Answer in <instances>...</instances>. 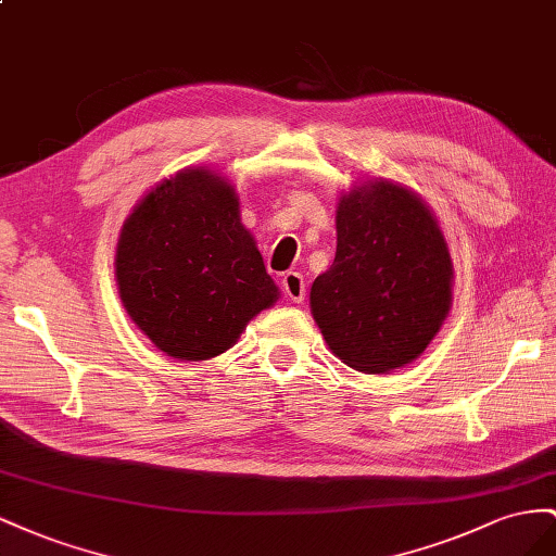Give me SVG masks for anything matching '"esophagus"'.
Returning a JSON list of instances; mask_svg holds the SVG:
<instances>
[{
	"label": "esophagus",
	"instance_id": "34e87169",
	"mask_svg": "<svg viewBox=\"0 0 556 556\" xmlns=\"http://www.w3.org/2000/svg\"><path fill=\"white\" fill-rule=\"evenodd\" d=\"M281 289L283 293H287L289 300H293V303H305V279L300 273H287L281 277Z\"/></svg>",
	"mask_w": 556,
	"mask_h": 556
}]
</instances>
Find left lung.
Wrapping results in <instances>:
<instances>
[{"instance_id":"1","label":"left lung","mask_w":556,"mask_h":556,"mask_svg":"<svg viewBox=\"0 0 556 556\" xmlns=\"http://www.w3.org/2000/svg\"><path fill=\"white\" fill-rule=\"evenodd\" d=\"M336 228V261L309 291L314 321L349 368H403L452 309L454 265L438 218L412 188L368 179L340 195Z\"/></svg>"}]
</instances>
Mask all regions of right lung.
Returning a JSON list of instances; mask_svg holds the SVG:
<instances>
[{
	"mask_svg": "<svg viewBox=\"0 0 556 556\" xmlns=\"http://www.w3.org/2000/svg\"><path fill=\"white\" fill-rule=\"evenodd\" d=\"M114 265L132 324L177 361L228 352L279 300L232 184L207 167L179 169L135 204Z\"/></svg>",
	"mask_w": 556,
	"mask_h": 556,
	"instance_id": "obj_1",
	"label": "right lung"
}]
</instances>
